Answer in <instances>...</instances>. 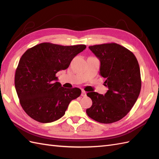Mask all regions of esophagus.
<instances>
[{
  "instance_id": "34e87169",
  "label": "esophagus",
  "mask_w": 159,
  "mask_h": 159,
  "mask_svg": "<svg viewBox=\"0 0 159 159\" xmlns=\"http://www.w3.org/2000/svg\"><path fill=\"white\" fill-rule=\"evenodd\" d=\"M81 96H83V97H85V96H86V92H85V91H82Z\"/></svg>"
}]
</instances>
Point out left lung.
<instances>
[{
	"instance_id": "obj_1",
	"label": "left lung",
	"mask_w": 159,
	"mask_h": 159,
	"mask_svg": "<svg viewBox=\"0 0 159 159\" xmlns=\"http://www.w3.org/2000/svg\"><path fill=\"white\" fill-rule=\"evenodd\" d=\"M100 61V74L109 90L102 95L95 92L87 96L92 105L86 113L93 120L111 124L122 119L134 106L141 87L139 63L134 54L116 43L89 46Z\"/></svg>"
}]
</instances>
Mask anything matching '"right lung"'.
Listing matches in <instances>:
<instances>
[{
  "label": "right lung",
  "mask_w": 159,
  "mask_h": 159,
  "mask_svg": "<svg viewBox=\"0 0 159 159\" xmlns=\"http://www.w3.org/2000/svg\"><path fill=\"white\" fill-rule=\"evenodd\" d=\"M85 45L61 46L42 43L28 49L20 59L15 87L26 113L41 123H50L64 116L70 102L81 90L61 87L56 74L69 67Z\"/></svg>",
  "instance_id": "obj_1"
}]
</instances>
